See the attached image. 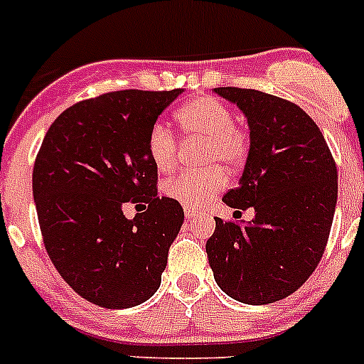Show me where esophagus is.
Wrapping results in <instances>:
<instances>
[{
    "instance_id": "obj_1",
    "label": "esophagus",
    "mask_w": 364,
    "mask_h": 364,
    "mask_svg": "<svg viewBox=\"0 0 364 364\" xmlns=\"http://www.w3.org/2000/svg\"><path fill=\"white\" fill-rule=\"evenodd\" d=\"M185 215H186V219L192 220V219H196V217H199V212H196V210L185 208Z\"/></svg>"
}]
</instances>
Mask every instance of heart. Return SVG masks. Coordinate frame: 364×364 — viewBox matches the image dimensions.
<instances>
[{
    "label": "heart",
    "mask_w": 364,
    "mask_h": 364,
    "mask_svg": "<svg viewBox=\"0 0 364 364\" xmlns=\"http://www.w3.org/2000/svg\"><path fill=\"white\" fill-rule=\"evenodd\" d=\"M185 132L206 140L203 163L212 165L201 172H181L166 179L163 193L190 210L208 205L226 185V174L217 163L239 166L247 154V138L233 125L228 105L212 97H199L186 102L176 113ZM147 151L158 171H168L176 163L178 144L174 132L163 122H156L149 131Z\"/></svg>",
    "instance_id": "heart-1"
}]
</instances>
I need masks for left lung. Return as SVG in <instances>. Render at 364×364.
Masks as SVG:
<instances>
[{
	"instance_id": "obj_1",
	"label": "left lung",
	"mask_w": 364,
	"mask_h": 364,
	"mask_svg": "<svg viewBox=\"0 0 364 364\" xmlns=\"http://www.w3.org/2000/svg\"><path fill=\"white\" fill-rule=\"evenodd\" d=\"M250 127V151L223 201L255 210L250 223H224L206 242L217 285L233 300L266 305L300 289L327 246L338 203V171L323 134L296 104L242 87H213Z\"/></svg>"
}]
</instances>
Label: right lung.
<instances>
[{
    "mask_svg": "<svg viewBox=\"0 0 364 364\" xmlns=\"http://www.w3.org/2000/svg\"><path fill=\"white\" fill-rule=\"evenodd\" d=\"M185 90H125L79 102L44 136L32 176L44 247L77 294L105 309L144 304L159 289L181 230L179 203L156 196L149 131ZM149 206L134 220L129 200Z\"/></svg>",
    "mask_w": 364,
    "mask_h": 364,
    "instance_id": "add662e5",
    "label": "right lung"
}]
</instances>
